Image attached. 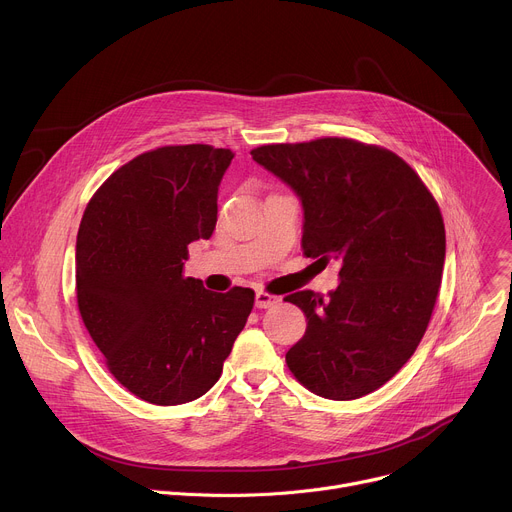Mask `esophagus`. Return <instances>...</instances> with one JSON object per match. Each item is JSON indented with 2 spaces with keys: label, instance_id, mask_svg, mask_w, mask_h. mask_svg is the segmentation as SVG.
Instances as JSON below:
<instances>
[{
  "label": "esophagus",
  "instance_id": "esophagus-1",
  "mask_svg": "<svg viewBox=\"0 0 512 512\" xmlns=\"http://www.w3.org/2000/svg\"><path fill=\"white\" fill-rule=\"evenodd\" d=\"M279 302V298L277 296H271V294H267V291H257L255 294V306L257 308H271V306H275Z\"/></svg>",
  "mask_w": 512,
  "mask_h": 512
}]
</instances>
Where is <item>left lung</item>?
<instances>
[{
	"mask_svg": "<svg viewBox=\"0 0 512 512\" xmlns=\"http://www.w3.org/2000/svg\"><path fill=\"white\" fill-rule=\"evenodd\" d=\"M251 156L302 198L304 255L340 265L328 298L312 289L283 298L308 320L285 354L287 369L324 399L377 391L413 356L431 320L446 259L440 206L381 145L318 137L259 145Z\"/></svg>",
	"mask_w": 512,
	"mask_h": 512,
	"instance_id": "obj_1",
	"label": "left lung"
}]
</instances>
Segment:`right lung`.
I'll use <instances>...</instances> for the list:
<instances>
[{
	"label": "right lung",
	"mask_w": 512,
	"mask_h": 512,
	"mask_svg": "<svg viewBox=\"0 0 512 512\" xmlns=\"http://www.w3.org/2000/svg\"><path fill=\"white\" fill-rule=\"evenodd\" d=\"M235 154L164 145L115 170L89 200L77 235V304L109 373L135 397H202L247 324L255 291L227 294L184 277L188 245L216 225V194Z\"/></svg>",
	"instance_id": "right-lung-1"
}]
</instances>
